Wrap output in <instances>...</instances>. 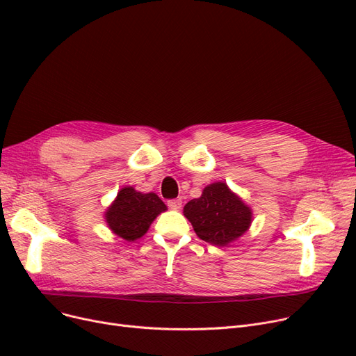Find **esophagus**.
<instances>
[{"label":"esophagus","instance_id":"1","mask_svg":"<svg viewBox=\"0 0 356 356\" xmlns=\"http://www.w3.org/2000/svg\"><path fill=\"white\" fill-rule=\"evenodd\" d=\"M167 204H168V208H170V209L177 211V209L181 208V199H172V200H168Z\"/></svg>","mask_w":356,"mask_h":356}]
</instances>
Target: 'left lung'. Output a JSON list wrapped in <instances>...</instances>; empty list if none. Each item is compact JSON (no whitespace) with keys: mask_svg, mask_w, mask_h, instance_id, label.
<instances>
[{"mask_svg":"<svg viewBox=\"0 0 356 356\" xmlns=\"http://www.w3.org/2000/svg\"><path fill=\"white\" fill-rule=\"evenodd\" d=\"M183 213L200 240L218 247L238 240L253 221L252 208L224 181L208 184L200 197L184 205Z\"/></svg>","mask_w":356,"mask_h":356,"instance_id":"left-lung-1","label":"left lung"}]
</instances>
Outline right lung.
<instances>
[{
  "instance_id": "add662e5",
  "label": "right lung",
  "mask_w": 356,
  "mask_h": 356,
  "mask_svg": "<svg viewBox=\"0 0 356 356\" xmlns=\"http://www.w3.org/2000/svg\"><path fill=\"white\" fill-rule=\"evenodd\" d=\"M164 211L167 207L156 193H143L132 186H125L107 207L104 221L115 236L125 241H135L147 233L152 221Z\"/></svg>"
}]
</instances>
